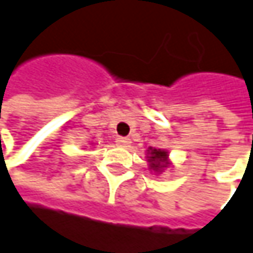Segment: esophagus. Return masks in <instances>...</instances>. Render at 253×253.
I'll list each match as a JSON object with an SVG mask.
<instances>
[{"mask_svg": "<svg viewBox=\"0 0 253 253\" xmlns=\"http://www.w3.org/2000/svg\"><path fill=\"white\" fill-rule=\"evenodd\" d=\"M116 143L119 145V146H128L130 145V139L128 137H123V136H119V137H116Z\"/></svg>", "mask_w": 253, "mask_h": 253, "instance_id": "1", "label": "esophagus"}]
</instances>
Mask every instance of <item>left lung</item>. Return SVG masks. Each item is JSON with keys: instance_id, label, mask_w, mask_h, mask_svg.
I'll return each mask as SVG.
<instances>
[{"instance_id": "obj_1", "label": "left lung", "mask_w": 253, "mask_h": 253, "mask_svg": "<svg viewBox=\"0 0 253 253\" xmlns=\"http://www.w3.org/2000/svg\"><path fill=\"white\" fill-rule=\"evenodd\" d=\"M148 163H149V167L154 170V171H161L169 163V154L167 151L164 149H155V148H149L148 149Z\"/></svg>"}]
</instances>
